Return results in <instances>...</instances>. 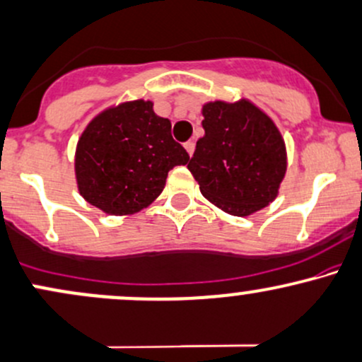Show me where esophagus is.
<instances>
[{"label":"esophagus","mask_w":362,"mask_h":362,"mask_svg":"<svg viewBox=\"0 0 362 362\" xmlns=\"http://www.w3.org/2000/svg\"><path fill=\"white\" fill-rule=\"evenodd\" d=\"M184 148H185V151H187L189 153V156H192L194 154V149H196V144H194V141H187L184 144Z\"/></svg>","instance_id":"obj_1"}]
</instances>
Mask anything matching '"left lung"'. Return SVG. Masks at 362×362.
<instances>
[{
	"label": "left lung",
	"instance_id": "left-lung-1",
	"mask_svg": "<svg viewBox=\"0 0 362 362\" xmlns=\"http://www.w3.org/2000/svg\"><path fill=\"white\" fill-rule=\"evenodd\" d=\"M202 117L204 137L187 165L202 196L233 216L268 206L287 170L285 142L272 118L245 99L206 103Z\"/></svg>",
	"mask_w": 362,
	"mask_h": 362
}]
</instances>
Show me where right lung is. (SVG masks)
<instances>
[{
  "label": "right lung",
  "instance_id": "right-lung-1",
  "mask_svg": "<svg viewBox=\"0 0 362 362\" xmlns=\"http://www.w3.org/2000/svg\"><path fill=\"white\" fill-rule=\"evenodd\" d=\"M189 161L172 137V123L153 103H122L87 125L75 151L78 192L101 211L122 216L141 211L165 189L173 166Z\"/></svg>",
  "mask_w": 362,
  "mask_h": 362
}]
</instances>
